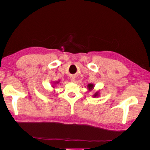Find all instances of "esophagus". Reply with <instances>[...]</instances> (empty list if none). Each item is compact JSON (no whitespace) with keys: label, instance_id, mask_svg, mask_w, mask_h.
<instances>
[{"label":"esophagus","instance_id":"1","mask_svg":"<svg viewBox=\"0 0 150 150\" xmlns=\"http://www.w3.org/2000/svg\"><path fill=\"white\" fill-rule=\"evenodd\" d=\"M74 81H75V79H74V78H72L71 79V82H74Z\"/></svg>","mask_w":150,"mask_h":150}]
</instances>
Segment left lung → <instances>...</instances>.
<instances>
[{
  "label": "left lung",
  "instance_id": "left-lung-1",
  "mask_svg": "<svg viewBox=\"0 0 150 150\" xmlns=\"http://www.w3.org/2000/svg\"><path fill=\"white\" fill-rule=\"evenodd\" d=\"M94 84H89L88 85V89L89 90V91H91V90H93V89L94 88ZM99 96V93L98 92H96V93H95L94 95H93V96L94 97H98Z\"/></svg>",
  "mask_w": 150,
  "mask_h": 150
}]
</instances>
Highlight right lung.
Listing matches in <instances>:
<instances>
[{
    "label": "right lung",
    "mask_w": 150,
    "mask_h": 150,
    "mask_svg": "<svg viewBox=\"0 0 150 150\" xmlns=\"http://www.w3.org/2000/svg\"><path fill=\"white\" fill-rule=\"evenodd\" d=\"M59 83V82H56V83H55V84H57V83Z\"/></svg>",
    "instance_id": "1"
}]
</instances>
